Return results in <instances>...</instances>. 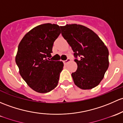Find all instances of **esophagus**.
Instances as JSON below:
<instances>
[{"label":"esophagus","mask_w":123,"mask_h":123,"mask_svg":"<svg viewBox=\"0 0 123 123\" xmlns=\"http://www.w3.org/2000/svg\"><path fill=\"white\" fill-rule=\"evenodd\" d=\"M71 60H70V59H69V58H67V59H66V60L64 61H63V62H64V64H67V63H68V62H69Z\"/></svg>","instance_id":"esophagus-1"}]
</instances>
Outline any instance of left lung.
<instances>
[{
    "label": "left lung",
    "mask_w": 123,
    "mask_h": 123,
    "mask_svg": "<svg viewBox=\"0 0 123 123\" xmlns=\"http://www.w3.org/2000/svg\"><path fill=\"white\" fill-rule=\"evenodd\" d=\"M60 28L62 35L74 52L78 65L71 74L75 84L82 90L95 87L109 65L107 46L95 32L84 26L71 24Z\"/></svg>",
    "instance_id": "obj_1"
}]
</instances>
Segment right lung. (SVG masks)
<instances>
[{"mask_svg":"<svg viewBox=\"0 0 123 123\" xmlns=\"http://www.w3.org/2000/svg\"><path fill=\"white\" fill-rule=\"evenodd\" d=\"M60 33L58 25H40L28 32L18 46L15 61L19 73L38 92H48L58 85L64 64L47 58L51 56L54 42Z\"/></svg>","mask_w":123,"mask_h":123,"instance_id":"add662e5","label":"right lung"}]
</instances>
